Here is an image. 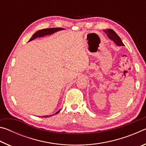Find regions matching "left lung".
Masks as SVG:
<instances>
[{
	"label": "left lung",
	"instance_id": "left-lung-1",
	"mask_svg": "<svg viewBox=\"0 0 146 146\" xmlns=\"http://www.w3.org/2000/svg\"><path fill=\"white\" fill-rule=\"evenodd\" d=\"M105 33L107 34L109 38H110L111 40H113L114 42L117 44L118 46H124V44H123V42L121 40L120 38L118 36V35L115 33V32L113 30V29H108L104 31Z\"/></svg>",
	"mask_w": 146,
	"mask_h": 146
}]
</instances>
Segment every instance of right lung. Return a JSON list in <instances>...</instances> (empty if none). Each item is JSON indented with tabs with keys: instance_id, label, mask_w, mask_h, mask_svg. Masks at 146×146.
<instances>
[{
	"instance_id": "add662e5",
	"label": "right lung",
	"mask_w": 146,
	"mask_h": 146,
	"mask_svg": "<svg viewBox=\"0 0 146 146\" xmlns=\"http://www.w3.org/2000/svg\"><path fill=\"white\" fill-rule=\"evenodd\" d=\"M64 29L63 28H46V29H40V30H39L38 31H36L35 33H34L33 35V36H31V38L29 39V41H31L34 40V39H35L37 37H40V36H44L45 35H51L52 33H54L55 32H56L57 31L59 30H62ZM60 110L58 111L56 113V114H57V113H59L60 111ZM52 115H47V116H43L42 117H51Z\"/></svg>"
}]
</instances>
